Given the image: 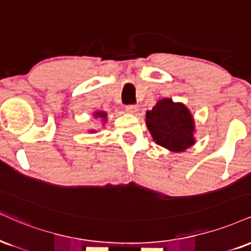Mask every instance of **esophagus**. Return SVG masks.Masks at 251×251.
<instances>
[{
  "mask_svg": "<svg viewBox=\"0 0 251 251\" xmlns=\"http://www.w3.org/2000/svg\"><path fill=\"white\" fill-rule=\"evenodd\" d=\"M139 111V106L138 105H127L126 106V112L131 113V114H135Z\"/></svg>",
  "mask_w": 251,
  "mask_h": 251,
  "instance_id": "obj_1",
  "label": "esophagus"
}]
</instances>
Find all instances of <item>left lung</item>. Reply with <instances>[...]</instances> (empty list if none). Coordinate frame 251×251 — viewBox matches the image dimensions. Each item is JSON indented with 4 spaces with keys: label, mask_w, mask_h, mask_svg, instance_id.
Returning a JSON list of instances; mask_svg holds the SVG:
<instances>
[{
    "label": "left lung",
    "mask_w": 251,
    "mask_h": 251,
    "mask_svg": "<svg viewBox=\"0 0 251 251\" xmlns=\"http://www.w3.org/2000/svg\"><path fill=\"white\" fill-rule=\"evenodd\" d=\"M145 122L155 144L171 152H185L195 144L194 117L182 102L159 99L146 112Z\"/></svg>",
    "instance_id": "left-lung-1"
}]
</instances>
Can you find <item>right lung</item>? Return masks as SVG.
Segmentation results:
<instances>
[{
    "instance_id": "right-lung-1",
    "label": "right lung",
    "mask_w": 251,
    "mask_h": 251,
    "mask_svg": "<svg viewBox=\"0 0 251 251\" xmlns=\"http://www.w3.org/2000/svg\"><path fill=\"white\" fill-rule=\"evenodd\" d=\"M93 118L95 119H100L102 124H106V120H107V113L104 112V111H96V112H93ZM89 132H92V133H95L96 129H90Z\"/></svg>"
}]
</instances>
